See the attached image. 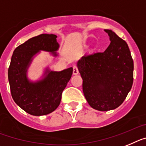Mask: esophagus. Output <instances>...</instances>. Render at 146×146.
<instances>
[{"label":"esophagus","mask_w":146,"mask_h":146,"mask_svg":"<svg viewBox=\"0 0 146 146\" xmlns=\"http://www.w3.org/2000/svg\"><path fill=\"white\" fill-rule=\"evenodd\" d=\"M73 75H77L78 73V69L76 65H74L73 67Z\"/></svg>","instance_id":"obj_1"}]
</instances>
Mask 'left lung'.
I'll use <instances>...</instances> for the list:
<instances>
[{
	"label": "left lung",
	"instance_id": "1",
	"mask_svg": "<svg viewBox=\"0 0 146 146\" xmlns=\"http://www.w3.org/2000/svg\"><path fill=\"white\" fill-rule=\"evenodd\" d=\"M110 45L104 52L84 55L77 63L84 95L92 108L109 111L126 99L133 84L134 62L126 41L105 29Z\"/></svg>",
	"mask_w": 146,
	"mask_h": 146
}]
</instances>
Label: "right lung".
<instances>
[{"label": "right lung", "mask_w": 146, "mask_h": 146, "mask_svg": "<svg viewBox=\"0 0 146 146\" xmlns=\"http://www.w3.org/2000/svg\"><path fill=\"white\" fill-rule=\"evenodd\" d=\"M56 37L55 35L42 34L19 45L12 54L8 70L11 94L15 103L31 115H48L57 108L73 74V68H70L60 72L48 71L44 79L35 83L29 82L26 77L31 58L39 50H58Z\"/></svg>", "instance_id": "obj_1"}]
</instances>
